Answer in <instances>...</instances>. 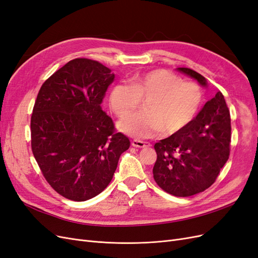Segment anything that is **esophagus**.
<instances>
[{
    "mask_svg": "<svg viewBox=\"0 0 258 258\" xmlns=\"http://www.w3.org/2000/svg\"><path fill=\"white\" fill-rule=\"evenodd\" d=\"M131 145L135 147H138V148H143V147H150L151 143L140 141V140H134V141L131 142Z\"/></svg>",
    "mask_w": 258,
    "mask_h": 258,
    "instance_id": "1",
    "label": "esophagus"
}]
</instances>
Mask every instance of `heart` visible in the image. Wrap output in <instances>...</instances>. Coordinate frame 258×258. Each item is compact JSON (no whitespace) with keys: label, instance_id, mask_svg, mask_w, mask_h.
Listing matches in <instances>:
<instances>
[{"label":"heart","instance_id":"b5f03b06","mask_svg":"<svg viewBox=\"0 0 258 258\" xmlns=\"http://www.w3.org/2000/svg\"><path fill=\"white\" fill-rule=\"evenodd\" d=\"M146 99L144 109L128 115L141 102ZM204 102L200 86L183 82L168 70H153L138 75L130 85L117 83L110 90L108 103L117 116H124L117 127L130 137L153 138L163 131L177 134L195 119Z\"/></svg>","mask_w":258,"mask_h":258}]
</instances>
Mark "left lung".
Masks as SVG:
<instances>
[{"label": "left lung", "instance_id": "left-lung-1", "mask_svg": "<svg viewBox=\"0 0 258 258\" xmlns=\"http://www.w3.org/2000/svg\"><path fill=\"white\" fill-rule=\"evenodd\" d=\"M176 70L208 87L207 80L194 70ZM230 139V113L218 91L185 129L155 144L154 179L160 188L176 197L206 190L228 160Z\"/></svg>", "mask_w": 258, "mask_h": 258}]
</instances>
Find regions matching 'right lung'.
Instances as JSON below:
<instances>
[{
  "instance_id": "right-lung-1",
  "label": "right lung",
  "mask_w": 258,
  "mask_h": 258,
  "mask_svg": "<svg viewBox=\"0 0 258 258\" xmlns=\"http://www.w3.org/2000/svg\"><path fill=\"white\" fill-rule=\"evenodd\" d=\"M114 79L100 62L77 58L54 72L38 91L31 117V147L46 181L67 199L86 201L102 192L130 146L101 107Z\"/></svg>"
}]
</instances>
